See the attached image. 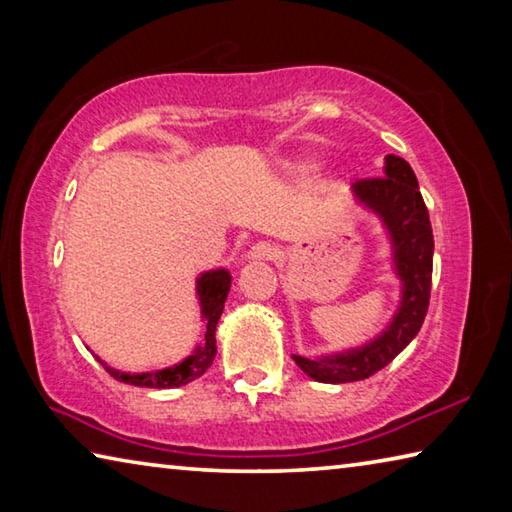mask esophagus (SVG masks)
Here are the masks:
<instances>
[{
	"mask_svg": "<svg viewBox=\"0 0 512 512\" xmlns=\"http://www.w3.org/2000/svg\"><path fill=\"white\" fill-rule=\"evenodd\" d=\"M275 255L277 250L273 244H268V241H257V244L250 246L248 250V259H253V262H271Z\"/></svg>",
	"mask_w": 512,
	"mask_h": 512,
	"instance_id": "1",
	"label": "esophagus"
}]
</instances>
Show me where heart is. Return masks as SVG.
<instances>
[{"instance_id":"heart-1","label":"heart","mask_w":512,"mask_h":512,"mask_svg":"<svg viewBox=\"0 0 512 512\" xmlns=\"http://www.w3.org/2000/svg\"><path fill=\"white\" fill-rule=\"evenodd\" d=\"M284 167H287L289 171L298 173V171H309L314 164H298V162H284Z\"/></svg>"}]
</instances>
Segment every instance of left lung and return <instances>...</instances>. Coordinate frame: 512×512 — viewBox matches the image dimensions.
<instances>
[{
    "label": "left lung",
    "mask_w": 512,
    "mask_h": 512,
    "mask_svg": "<svg viewBox=\"0 0 512 512\" xmlns=\"http://www.w3.org/2000/svg\"><path fill=\"white\" fill-rule=\"evenodd\" d=\"M352 194L357 203L379 216L388 232L393 268L402 282V300L384 332L359 348L316 359L293 354L298 368L320 384H348L375 375L415 339L429 309L433 235L411 164L397 155H386L384 176L357 180Z\"/></svg>",
    "instance_id": "left-lung-1"
}]
</instances>
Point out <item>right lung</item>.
Wrapping results in <instances>:
<instances>
[{"instance_id":"right-lung-1","label":"right lung","mask_w":512,"mask_h":512,"mask_svg":"<svg viewBox=\"0 0 512 512\" xmlns=\"http://www.w3.org/2000/svg\"><path fill=\"white\" fill-rule=\"evenodd\" d=\"M232 277L225 268H214V271H205L198 275L196 280V293L198 302H201V316L205 320V339L201 345H196V350L189 354L176 366L153 370V372H121L117 368H110L108 363H103L112 377L124 381V384L144 386V388H178L185 386L189 381H194L203 375V372L212 366L214 354H216V325L223 314L225 298H228Z\"/></svg>"}]
</instances>
